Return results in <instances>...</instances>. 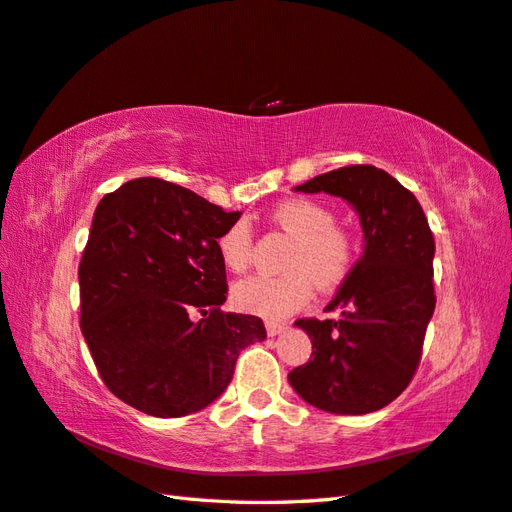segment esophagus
Wrapping results in <instances>:
<instances>
[{
	"label": "esophagus",
	"instance_id": "obj_1",
	"mask_svg": "<svg viewBox=\"0 0 512 512\" xmlns=\"http://www.w3.org/2000/svg\"><path fill=\"white\" fill-rule=\"evenodd\" d=\"M285 324H278V322H267V335L269 337H276V335H280L282 331H285Z\"/></svg>",
	"mask_w": 512,
	"mask_h": 512
}]
</instances>
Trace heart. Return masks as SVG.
Returning a JSON list of instances; mask_svg holds the SVG:
<instances>
[{
  "mask_svg": "<svg viewBox=\"0 0 512 512\" xmlns=\"http://www.w3.org/2000/svg\"><path fill=\"white\" fill-rule=\"evenodd\" d=\"M282 230L298 243L291 249L285 276H249L232 287L236 311L282 320L311 300V280L328 291L342 285L352 267V243L339 230L335 214L311 199H289L271 212ZM219 256L230 271H243L252 254V230L247 221H236L219 236Z\"/></svg>",
  "mask_w": 512,
  "mask_h": 512,
  "instance_id": "heart-1",
  "label": "heart"
}]
</instances>
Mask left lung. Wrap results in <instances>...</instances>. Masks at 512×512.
<instances>
[{
	"label": "left lung",
	"mask_w": 512,
	"mask_h": 512,
	"mask_svg": "<svg viewBox=\"0 0 512 512\" xmlns=\"http://www.w3.org/2000/svg\"><path fill=\"white\" fill-rule=\"evenodd\" d=\"M298 192L342 197L359 214L363 254L326 306L339 320L304 317L311 361L289 372L302 399L331 414H370L410 385L436 309L434 236L410 190L377 166L317 175Z\"/></svg>",
	"instance_id": "obj_1"
}]
</instances>
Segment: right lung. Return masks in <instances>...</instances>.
Instances as JSON below:
<instances>
[{
	"instance_id": "right-lung-1",
	"label": "right lung",
	"mask_w": 512,
	"mask_h": 512,
	"mask_svg": "<svg viewBox=\"0 0 512 512\" xmlns=\"http://www.w3.org/2000/svg\"><path fill=\"white\" fill-rule=\"evenodd\" d=\"M238 219L155 177L100 199L78 265L81 331L102 381L135 410H203L230 385L241 350L267 337L260 317L221 311L217 241Z\"/></svg>"
}]
</instances>
